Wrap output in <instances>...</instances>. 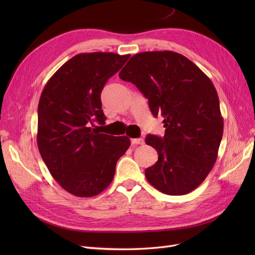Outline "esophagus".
Wrapping results in <instances>:
<instances>
[{
  "instance_id": "obj_1",
  "label": "esophagus",
  "mask_w": 255,
  "mask_h": 255,
  "mask_svg": "<svg viewBox=\"0 0 255 255\" xmlns=\"http://www.w3.org/2000/svg\"><path fill=\"white\" fill-rule=\"evenodd\" d=\"M130 143H132L133 145H136V144H143V143H144V140L142 139V138H133V139H130Z\"/></svg>"
}]
</instances>
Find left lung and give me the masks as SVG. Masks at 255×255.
<instances>
[{
    "instance_id": "left-lung-1",
    "label": "left lung",
    "mask_w": 255,
    "mask_h": 255,
    "mask_svg": "<svg viewBox=\"0 0 255 255\" xmlns=\"http://www.w3.org/2000/svg\"><path fill=\"white\" fill-rule=\"evenodd\" d=\"M119 78L136 85L153 116L164 118V137L145 138L158 154L156 163L145 169L146 180L170 196L196 189L216 163L223 134L219 99L210 78L172 51L135 54Z\"/></svg>"
}]
</instances>
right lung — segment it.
Instances as JSON below:
<instances>
[{
    "instance_id": "add662e5",
    "label": "right lung",
    "mask_w": 255,
    "mask_h": 255,
    "mask_svg": "<svg viewBox=\"0 0 255 255\" xmlns=\"http://www.w3.org/2000/svg\"><path fill=\"white\" fill-rule=\"evenodd\" d=\"M128 58V54L112 52L78 54L51 76L41 92L38 149L52 176L73 196L94 197L109 187L116 164L130 144L127 136L101 133L106 119L101 91Z\"/></svg>"
}]
</instances>
